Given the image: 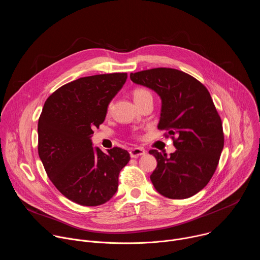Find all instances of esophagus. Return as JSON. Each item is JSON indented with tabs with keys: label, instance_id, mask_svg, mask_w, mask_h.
Masks as SVG:
<instances>
[{
	"label": "esophagus",
	"instance_id": "esophagus-1",
	"mask_svg": "<svg viewBox=\"0 0 260 260\" xmlns=\"http://www.w3.org/2000/svg\"><path fill=\"white\" fill-rule=\"evenodd\" d=\"M145 149L142 147H136V148H132V149L129 150V154H131V157H138V156H141V155H144L145 154Z\"/></svg>",
	"mask_w": 260,
	"mask_h": 260
}]
</instances>
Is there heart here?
Listing matches in <instances>:
<instances>
[{
	"label": "heart",
	"mask_w": 260,
	"mask_h": 260,
	"mask_svg": "<svg viewBox=\"0 0 260 260\" xmlns=\"http://www.w3.org/2000/svg\"><path fill=\"white\" fill-rule=\"evenodd\" d=\"M133 95H134L135 102L138 105L142 104L143 102H145L148 99H152V93L150 92V90H148L147 88H144V87H138V88L134 89ZM111 107H112V103H109L107 106V113H110Z\"/></svg>",
	"instance_id": "b5f03b06"
}]
</instances>
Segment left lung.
Returning a JSON list of instances; mask_svg holds the SVG:
<instances>
[{
  "mask_svg": "<svg viewBox=\"0 0 260 260\" xmlns=\"http://www.w3.org/2000/svg\"><path fill=\"white\" fill-rule=\"evenodd\" d=\"M137 84L161 98L158 129L167 131L177 150L170 155L150 150L157 167L150 176L155 189L172 200L201 191L213 177L224 145L222 121L206 86L189 74L154 68L131 74Z\"/></svg>",
  "mask_w": 260,
  "mask_h": 260,
  "instance_id": "obj_1",
  "label": "left lung"
}]
</instances>
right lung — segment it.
<instances>
[{
	"instance_id": "1",
	"label": "right lung",
	"mask_w": 260,
	"mask_h": 260,
	"mask_svg": "<svg viewBox=\"0 0 260 260\" xmlns=\"http://www.w3.org/2000/svg\"><path fill=\"white\" fill-rule=\"evenodd\" d=\"M126 73L82 77L46 100L38 122V153L57 190L81 206L108 202L118 188L129 153L113 147L93 148V128L105 120L107 106L125 83Z\"/></svg>"
}]
</instances>
